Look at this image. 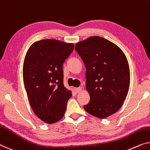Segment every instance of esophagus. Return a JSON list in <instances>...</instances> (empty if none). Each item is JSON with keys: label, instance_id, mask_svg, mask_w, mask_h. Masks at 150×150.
<instances>
[{"label": "esophagus", "instance_id": "esophagus-1", "mask_svg": "<svg viewBox=\"0 0 150 150\" xmlns=\"http://www.w3.org/2000/svg\"><path fill=\"white\" fill-rule=\"evenodd\" d=\"M74 89H75V93H79L80 91H81V88H80V87H79V88H75Z\"/></svg>", "mask_w": 150, "mask_h": 150}]
</instances>
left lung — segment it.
<instances>
[{"instance_id":"1","label":"left lung","mask_w":150,"mask_h":150,"mask_svg":"<svg viewBox=\"0 0 150 150\" xmlns=\"http://www.w3.org/2000/svg\"><path fill=\"white\" fill-rule=\"evenodd\" d=\"M86 68V86L90 101L83 106L89 114L100 118L117 112L127 97L130 70L121 49L109 40L91 36L75 44Z\"/></svg>"}]
</instances>
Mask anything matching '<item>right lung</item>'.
<instances>
[{"label":"right lung","mask_w":150,"mask_h":150,"mask_svg":"<svg viewBox=\"0 0 150 150\" xmlns=\"http://www.w3.org/2000/svg\"><path fill=\"white\" fill-rule=\"evenodd\" d=\"M74 49V44L57 40L35 42L24 59V85L33 111L48 124L63 117L72 96L63 84L62 64Z\"/></svg>","instance_id":"add662e5"}]
</instances>
